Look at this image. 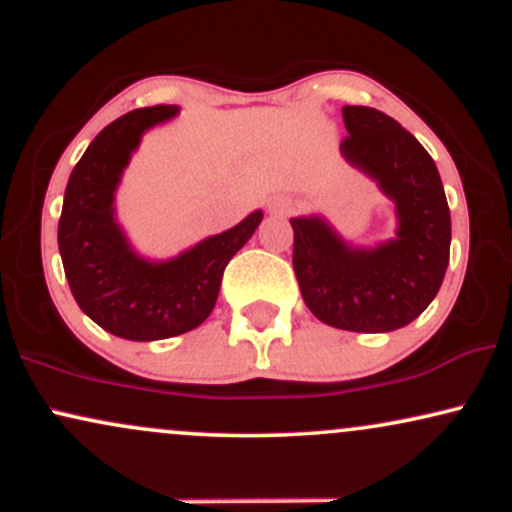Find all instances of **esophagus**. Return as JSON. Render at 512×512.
<instances>
[{"label": "esophagus", "mask_w": 512, "mask_h": 512, "mask_svg": "<svg viewBox=\"0 0 512 512\" xmlns=\"http://www.w3.org/2000/svg\"><path fill=\"white\" fill-rule=\"evenodd\" d=\"M269 209L279 211V214H284V211L289 209V204H286V202H274V204H269Z\"/></svg>", "instance_id": "obj_1"}]
</instances>
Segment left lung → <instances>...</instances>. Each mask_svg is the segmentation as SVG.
<instances>
[{
    "instance_id": "obj_1",
    "label": "left lung",
    "mask_w": 512,
    "mask_h": 512,
    "mask_svg": "<svg viewBox=\"0 0 512 512\" xmlns=\"http://www.w3.org/2000/svg\"><path fill=\"white\" fill-rule=\"evenodd\" d=\"M349 137L339 149L395 202L397 236L354 248L320 216L291 219L293 269L317 320L349 332H392L436 298L450 262V209L443 182L414 134L366 105H344Z\"/></svg>"
}]
</instances>
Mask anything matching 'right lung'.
I'll return each mask as SVG.
<instances>
[{"mask_svg":"<svg viewBox=\"0 0 512 512\" xmlns=\"http://www.w3.org/2000/svg\"><path fill=\"white\" fill-rule=\"evenodd\" d=\"M178 115L154 105L117 117L88 144L69 175L57 243L76 303L96 325L129 342L185 334L207 320L231 257L252 238L262 211L166 262L139 257L115 221V190L146 129Z\"/></svg>","mask_w":512,"mask_h":512,"instance_id":"1","label":"right lung"}]
</instances>
